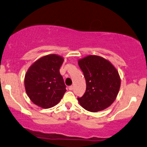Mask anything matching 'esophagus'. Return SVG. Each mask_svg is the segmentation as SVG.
Returning <instances> with one entry per match:
<instances>
[{
  "label": "esophagus",
  "instance_id": "1",
  "mask_svg": "<svg viewBox=\"0 0 147 147\" xmlns=\"http://www.w3.org/2000/svg\"><path fill=\"white\" fill-rule=\"evenodd\" d=\"M69 90H74V86H70L69 87Z\"/></svg>",
  "mask_w": 147,
  "mask_h": 147
}]
</instances>
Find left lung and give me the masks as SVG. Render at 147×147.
I'll return each mask as SVG.
<instances>
[{"mask_svg":"<svg viewBox=\"0 0 147 147\" xmlns=\"http://www.w3.org/2000/svg\"><path fill=\"white\" fill-rule=\"evenodd\" d=\"M84 74L86 90L78 100L82 107L91 112L105 109L114 102L121 86L116 68L108 60L97 55H89L78 60Z\"/></svg>","mask_w":147,"mask_h":147,"instance_id":"left-lung-1","label":"left lung"}]
</instances>
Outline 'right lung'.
I'll return each mask as SVG.
<instances>
[{"label": "right lung", "instance_id": "1", "mask_svg": "<svg viewBox=\"0 0 147 147\" xmlns=\"http://www.w3.org/2000/svg\"><path fill=\"white\" fill-rule=\"evenodd\" d=\"M64 59L49 55L38 59L25 75L24 86L27 95L38 107L51 108L59 103L67 90L59 69Z\"/></svg>", "mask_w": 147, "mask_h": 147}]
</instances>
